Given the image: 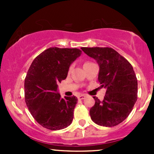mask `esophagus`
<instances>
[{"mask_svg":"<svg viewBox=\"0 0 154 154\" xmlns=\"http://www.w3.org/2000/svg\"><path fill=\"white\" fill-rule=\"evenodd\" d=\"M85 97H86V95H85V94H81V95L78 96V99L79 100H83V99L85 98Z\"/></svg>","mask_w":154,"mask_h":154,"instance_id":"1","label":"esophagus"}]
</instances>
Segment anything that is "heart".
Masks as SVG:
<instances>
[{
	"label": "heart",
	"instance_id": "obj_1",
	"mask_svg": "<svg viewBox=\"0 0 154 154\" xmlns=\"http://www.w3.org/2000/svg\"><path fill=\"white\" fill-rule=\"evenodd\" d=\"M86 63H88V62H86V63H85V64H86ZM71 67H70L69 69H68V71H71Z\"/></svg>",
	"mask_w": 154,
	"mask_h": 154
}]
</instances>
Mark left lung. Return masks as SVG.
Returning <instances> with one entry per match:
<instances>
[{
  "instance_id": "obj_1",
  "label": "left lung",
  "mask_w": 154,
  "mask_h": 154,
  "mask_svg": "<svg viewBox=\"0 0 154 154\" xmlns=\"http://www.w3.org/2000/svg\"><path fill=\"white\" fill-rule=\"evenodd\" d=\"M98 63V81L106 88L103 100L94 97L89 114L93 122L103 127H114L125 121L137 100L138 83L133 66L111 48H82Z\"/></svg>"
}]
</instances>
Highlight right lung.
Returning <instances> with one entry per match:
<instances>
[{"label": "right lung", "mask_w": 154, "mask_h": 154, "mask_svg": "<svg viewBox=\"0 0 154 154\" xmlns=\"http://www.w3.org/2000/svg\"><path fill=\"white\" fill-rule=\"evenodd\" d=\"M81 53L77 48H50L37 56L29 68L24 80L26 104L45 128L62 130L72 122L77 98H62L57 84L67 77L70 66Z\"/></svg>", "instance_id": "obj_1"}]
</instances>
